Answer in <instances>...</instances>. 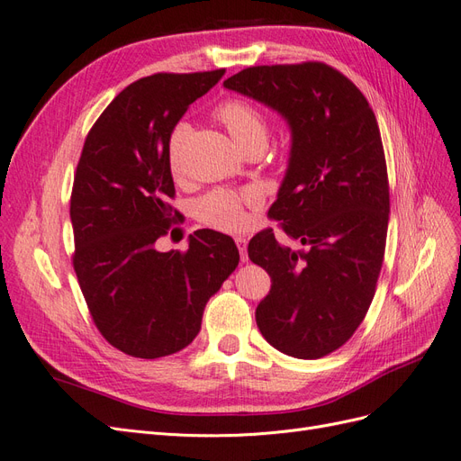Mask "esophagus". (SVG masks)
<instances>
[{"instance_id": "1", "label": "esophagus", "mask_w": 461, "mask_h": 461, "mask_svg": "<svg viewBox=\"0 0 461 461\" xmlns=\"http://www.w3.org/2000/svg\"><path fill=\"white\" fill-rule=\"evenodd\" d=\"M234 242H236V246H239L240 259H242V261H248V240L244 239V236H236Z\"/></svg>"}]
</instances>
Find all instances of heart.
<instances>
[{
	"instance_id": "obj_1",
	"label": "heart",
	"mask_w": 461,
	"mask_h": 461,
	"mask_svg": "<svg viewBox=\"0 0 461 461\" xmlns=\"http://www.w3.org/2000/svg\"><path fill=\"white\" fill-rule=\"evenodd\" d=\"M215 117L225 124L232 140L246 153L258 148L263 149L265 144H267L269 122L267 117L254 104L240 100V97H229V100L217 105ZM186 136V122L175 124V129L169 134V149H167V153H169V165L173 173H178L180 169V153H183ZM248 205V194L229 188H215L196 200V203H194V213L209 227L234 232L246 227Z\"/></svg>"
}]
</instances>
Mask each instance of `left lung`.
<instances>
[{
    "mask_svg": "<svg viewBox=\"0 0 461 461\" xmlns=\"http://www.w3.org/2000/svg\"><path fill=\"white\" fill-rule=\"evenodd\" d=\"M225 86L273 107L292 131L267 215L303 248L281 244L273 229L249 240L248 258L271 276L258 327L286 356H329L364 321L384 259L390 194L379 124L354 82L321 61L248 67Z\"/></svg>",
    "mask_w": 461,
    "mask_h": 461,
    "instance_id": "8db88e82",
    "label": "left lung"
}]
</instances>
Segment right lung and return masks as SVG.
<instances>
[{
    "mask_svg": "<svg viewBox=\"0 0 461 461\" xmlns=\"http://www.w3.org/2000/svg\"><path fill=\"white\" fill-rule=\"evenodd\" d=\"M225 68L158 73L124 88L90 129L71 194L73 267L94 325L117 350L156 359L186 348L202 315L239 265L227 234L200 229L186 252L156 242L180 213L169 134Z\"/></svg>",
    "mask_w": 461,
    "mask_h": 461,
    "instance_id": "right-lung-1",
    "label": "right lung"
}]
</instances>
